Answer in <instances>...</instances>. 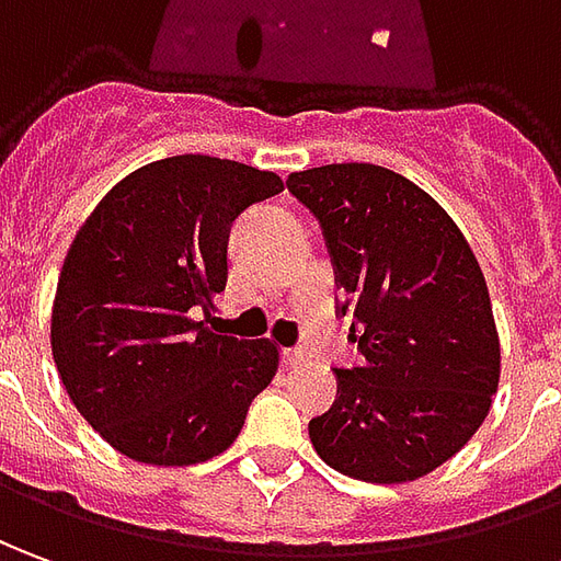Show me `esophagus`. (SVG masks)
I'll use <instances>...</instances> for the list:
<instances>
[{"label": "esophagus", "mask_w": 561, "mask_h": 561, "mask_svg": "<svg viewBox=\"0 0 561 561\" xmlns=\"http://www.w3.org/2000/svg\"><path fill=\"white\" fill-rule=\"evenodd\" d=\"M280 360H284V366H289V369H293V366H302V363L308 360V354H305L302 347H287Z\"/></svg>", "instance_id": "obj_1"}]
</instances>
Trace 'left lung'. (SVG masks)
Returning <instances> with one entry per match:
<instances>
[{"instance_id":"left-lung-1","label":"left lung","mask_w":561,"mask_h":561,"mask_svg":"<svg viewBox=\"0 0 561 561\" xmlns=\"http://www.w3.org/2000/svg\"><path fill=\"white\" fill-rule=\"evenodd\" d=\"M318 216L360 366L308 424L318 455L363 482H412L461 451L501 378L492 299L470 243L424 188L378 164L289 173Z\"/></svg>"}]
</instances>
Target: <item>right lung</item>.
I'll return each instance as SVG.
<instances>
[{"label":"right lung","instance_id":"add662e5","mask_svg":"<svg viewBox=\"0 0 561 561\" xmlns=\"http://www.w3.org/2000/svg\"><path fill=\"white\" fill-rule=\"evenodd\" d=\"M284 192L277 173L210 156L134 170L84 219L51 311L69 400L134 461L201 465L238 439L272 385L277 347L204 330L229 280L231 222Z\"/></svg>","mask_w":561,"mask_h":561}]
</instances>
